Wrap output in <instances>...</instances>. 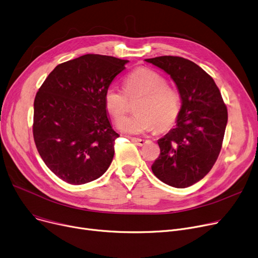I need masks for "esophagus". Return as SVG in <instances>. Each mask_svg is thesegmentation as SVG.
Listing matches in <instances>:
<instances>
[{
    "mask_svg": "<svg viewBox=\"0 0 258 258\" xmlns=\"http://www.w3.org/2000/svg\"><path fill=\"white\" fill-rule=\"evenodd\" d=\"M132 142L135 145H138V146H145L149 141L148 140H143V139H135V138H133Z\"/></svg>",
    "mask_w": 258,
    "mask_h": 258,
    "instance_id": "obj_1",
    "label": "esophagus"
}]
</instances>
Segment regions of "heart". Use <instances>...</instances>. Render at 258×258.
I'll return each mask as SVG.
<instances>
[{
	"label": "heart",
	"mask_w": 258,
	"mask_h": 258,
	"mask_svg": "<svg viewBox=\"0 0 258 258\" xmlns=\"http://www.w3.org/2000/svg\"><path fill=\"white\" fill-rule=\"evenodd\" d=\"M125 92L109 86L105 92L104 103L115 122L122 119L129 109V100L140 99L135 114L123 119L119 128L132 134H141L154 127L158 131L169 129L175 124L180 110L181 99L177 90L166 84L159 73L140 68L131 72L124 81Z\"/></svg>",
	"instance_id": "1"
}]
</instances>
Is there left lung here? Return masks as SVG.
<instances>
[{
  "label": "left lung",
  "mask_w": 258,
  "mask_h": 258,
  "mask_svg": "<svg viewBox=\"0 0 258 258\" xmlns=\"http://www.w3.org/2000/svg\"><path fill=\"white\" fill-rule=\"evenodd\" d=\"M168 73L181 97L174 129L158 140L160 155L152 172L165 184L184 188L198 182L216 163L228 119L214 79L199 66L179 56L146 59Z\"/></svg>",
  "instance_id": "1"
}]
</instances>
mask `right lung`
<instances>
[{"label":"right lung","instance_id":"obj_1","mask_svg":"<svg viewBox=\"0 0 258 258\" xmlns=\"http://www.w3.org/2000/svg\"><path fill=\"white\" fill-rule=\"evenodd\" d=\"M128 60L86 54L58 64L34 100L33 138L45 165L74 185L101 177L112 161L114 141L104 96Z\"/></svg>","mask_w":258,"mask_h":258}]
</instances>
